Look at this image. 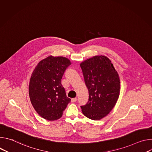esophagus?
I'll return each mask as SVG.
<instances>
[{
    "mask_svg": "<svg viewBox=\"0 0 152 152\" xmlns=\"http://www.w3.org/2000/svg\"><path fill=\"white\" fill-rule=\"evenodd\" d=\"M71 101H72V102H76L77 101V98H76V97L73 98V99H72Z\"/></svg>",
    "mask_w": 152,
    "mask_h": 152,
    "instance_id": "obj_1",
    "label": "esophagus"
}]
</instances>
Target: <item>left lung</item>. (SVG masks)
<instances>
[{
	"mask_svg": "<svg viewBox=\"0 0 152 152\" xmlns=\"http://www.w3.org/2000/svg\"><path fill=\"white\" fill-rule=\"evenodd\" d=\"M89 99L81 106L85 116L99 120L113 109L118 99L120 82L111 61L105 56H95L80 64Z\"/></svg>",
	"mask_w": 152,
	"mask_h": 152,
	"instance_id": "1",
	"label": "left lung"
}]
</instances>
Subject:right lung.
I'll return each instance as SVG.
<instances>
[{
	"instance_id": "right-lung-1",
	"label": "right lung",
	"mask_w": 152,
	"mask_h": 152,
	"mask_svg": "<svg viewBox=\"0 0 152 152\" xmlns=\"http://www.w3.org/2000/svg\"><path fill=\"white\" fill-rule=\"evenodd\" d=\"M70 64L66 58L50 56L41 61L32 74L29 86L31 102L37 113L46 120L61 118L71 101L61 83Z\"/></svg>"
}]
</instances>
